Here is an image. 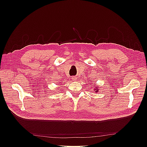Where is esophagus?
<instances>
[{"mask_svg":"<svg viewBox=\"0 0 147 147\" xmlns=\"http://www.w3.org/2000/svg\"><path fill=\"white\" fill-rule=\"evenodd\" d=\"M72 80H74V81H75L77 80V77H73L72 78Z\"/></svg>","mask_w":147,"mask_h":147,"instance_id":"obj_1","label":"esophagus"}]
</instances>
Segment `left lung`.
Here are the masks:
<instances>
[{
    "mask_svg": "<svg viewBox=\"0 0 147 147\" xmlns=\"http://www.w3.org/2000/svg\"><path fill=\"white\" fill-rule=\"evenodd\" d=\"M97 90H98V89H97V90H96V92H97Z\"/></svg>",
    "mask_w": 147,
    "mask_h": 147,
    "instance_id": "obj_1",
    "label": "left lung"
}]
</instances>
